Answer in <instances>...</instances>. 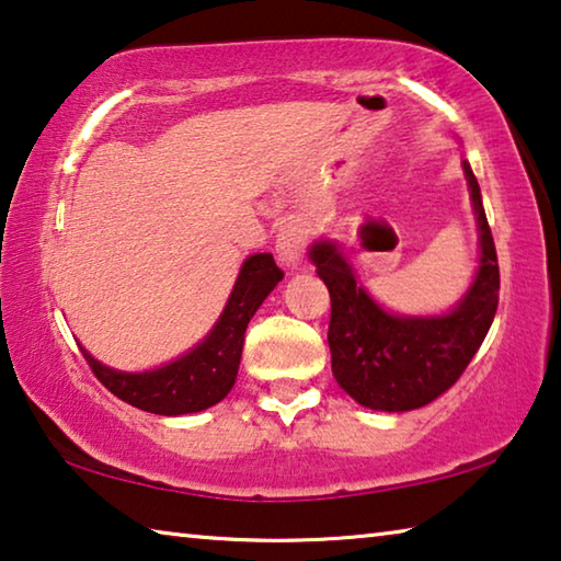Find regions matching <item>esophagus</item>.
Listing matches in <instances>:
<instances>
[{"label":"esophagus","instance_id":"1","mask_svg":"<svg viewBox=\"0 0 561 561\" xmlns=\"http://www.w3.org/2000/svg\"><path fill=\"white\" fill-rule=\"evenodd\" d=\"M307 250V230L299 222H284L277 232V257L287 267L297 270Z\"/></svg>","mask_w":561,"mask_h":561}]
</instances>
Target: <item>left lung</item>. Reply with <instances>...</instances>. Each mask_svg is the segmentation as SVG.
I'll return each instance as SVG.
<instances>
[{"instance_id":"8db88e82","label":"left lung","mask_w":561,"mask_h":561,"mask_svg":"<svg viewBox=\"0 0 561 561\" xmlns=\"http://www.w3.org/2000/svg\"><path fill=\"white\" fill-rule=\"evenodd\" d=\"M462 170L478 222L480 262L468 291L443 314L411 317L383 309L358 282L339 242L321 237L309 247V260L331 297V371L356 403L371 411L403 413L435 401L468 368L495 319L497 252L468 160Z\"/></svg>"}]
</instances>
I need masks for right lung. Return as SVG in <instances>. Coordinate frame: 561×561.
<instances>
[{
  "label": "right lung",
  "mask_w": 561,
  "mask_h": 561,
  "mask_svg": "<svg viewBox=\"0 0 561 561\" xmlns=\"http://www.w3.org/2000/svg\"><path fill=\"white\" fill-rule=\"evenodd\" d=\"M282 277L284 272L270 252L250 254L210 334L183 356L150 371H118L93 358L83 346L81 351L99 381L121 401L158 415L201 413L232 391L247 324Z\"/></svg>",
  "instance_id": "add662e5"
}]
</instances>
